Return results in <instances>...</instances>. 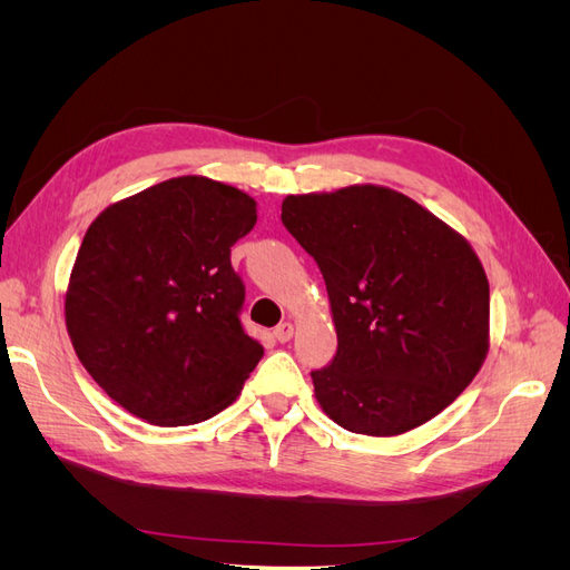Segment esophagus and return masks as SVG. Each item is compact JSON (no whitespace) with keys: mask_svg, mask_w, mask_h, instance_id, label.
I'll list each match as a JSON object with an SVG mask.
<instances>
[{"mask_svg":"<svg viewBox=\"0 0 570 570\" xmlns=\"http://www.w3.org/2000/svg\"><path fill=\"white\" fill-rule=\"evenodd\" d=\"M292 333H295V327H292V323H289V321L281 323L278 327H273V337L278 340V342H287V340L292 337Z\"/></svg>","mask_w":570,"mask_h":570,"instance_id":"obj_1","label":"esophagus"}]
</instances>
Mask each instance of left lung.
<instances>
[{
  "mask_svg": "<svg viewBox=\"0 0 570 570\" xmlns=\"http://www.w3.org/2000/svg\"><path fill=\"white\" fill-rule=\"evenodd\" d=\"M281 218L331 299L337 352L312 377L337 425L402 435L471 385L488 354L490 285L459 233L377 185L289 195Z\"/></svg>",
  "mask_w": 570,
  "mask_h": 570,
  "instance_id": "left-lung-1",
  "label": "left lung"
}]
</instances>
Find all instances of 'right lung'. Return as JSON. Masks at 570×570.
Here are the masks:
<instances>
[{
  "instance_id": "add662e5",
  "label": "right lung",
  "mask_w": 570,
  "mask_h": 570,
  "mask_svg": "<svg viewBox=\"0 0 570 570\" xmlns=\"http://www.w3.org/2000/svg\"><path fill=\"white\" fill-rule=\"evenodd\" d=\"M256 202L202 176L111 204L82 237L66 292L80 364L132 416L189 425L230 406L264 347L245 333L230 247Z\"/></svg>"
}]
</instances>
